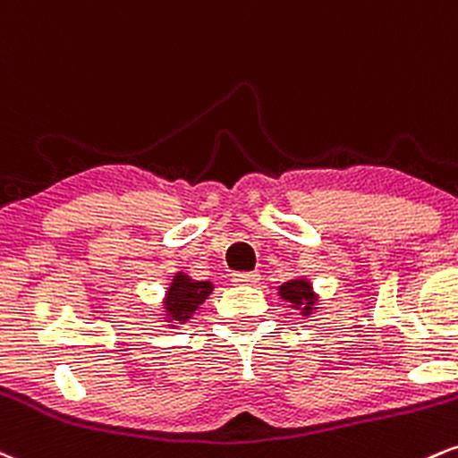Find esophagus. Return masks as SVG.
I'll use <instances>...</instances> for the list:
<instances>
[{"instance_id": "obj_1", "label": "esophagus", "mask_w": 458, "mask_h": 458, "mask_svg": "<svg viewBox=\"0 0 458 458\" xmlns=\"http://www.w3.org/2000/svg\"><path fill=\"white\" fill-rule=\"evenodd\" d=\"M231 281L233 284H255L259 283V272H235Z\"/></svg>"}]
</instances>
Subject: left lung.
I'll return each instance as SVG.
<instances>
[{"instance_id": "8db88e82", "label": "left lung", "mask_w": 458, "mask_h": 458, "mask_svg": "<svg viewBox=\"0 0 458 458\" xmlns=\"http://www.w3.org/2000/svg\"><path fill=\"white\" fill-rule=\"evenodd\" d=\"M278 293L283 295V300L292 302L295 309H298V306H302L304 317L310 315V310H313V306L317 302L313 289H310V283H306L304 278H298V281L284 283L283 287H281V292H278Z\"/></svg>"}]
</instances>
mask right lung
<instances>
[{
	"label": "right lung",
	"mask_w": 458,
	"mask_h": 458,
	"mask_svg": "<svg viewBox=\"0 0 458 458\" xmlns=\"http://www.w3.org/2000/svg\"><path fill=\"white\" fill-rule=\"evenodd\" d=\"M214 284L209 281H192L186 274L177 272L169 292H166L165 309L169 319L182 321L191 319L192 313L199 309V304L206 302V298L212 293Z\"/></svg>",
	"instance_id": "1"
}]
</instances>
